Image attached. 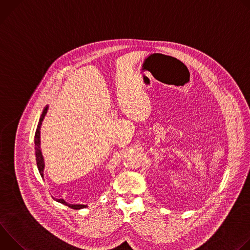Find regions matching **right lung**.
I'll return each instance as SVG.
<instances>
[{"instance_id": "obj_1", "label": "right lung", "mask_w": 250, "mask_h": 250, "mask_svg": "<svg viewBox=\"0 0 250 250\" xmlns=\"http://www.w3.org/2000/svg\"><path fill=\"white\" fill-rule=\"evenodd\" d=\"M48 110V105H46L45 108L42 111V114L41 116L40 122L38 124V127L37 130H35V134H34V149H35V160H37V165L39 168V171L41 173V176L43 177V170H44V162H43V157L42 154V150H41V126L42 125V121L47 113ZM56 201L58 203H61L65 206H68L71 208L74 209H80L85 208V205H71V204H67L63 199H56Z\"/></svg>"}]
</instances>
